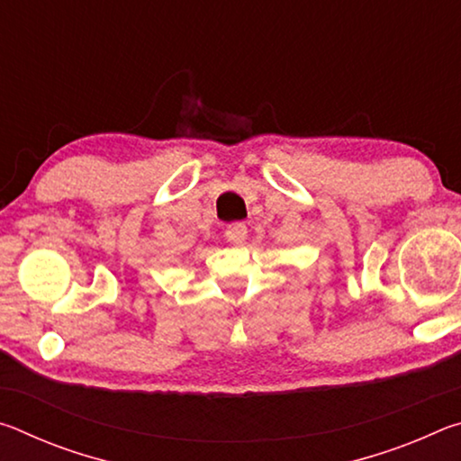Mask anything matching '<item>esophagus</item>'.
Here are the masks:
<instances>
[{
	"instance_id": "34e87169",
	"label": "esophagus",
	"mask_w": 461,
	"mask_h": 461,
	"mask_svg": "<svg viewBox=\"0 0 461 461\" xmlns=\"http://www.w3.org/2000/svg\"><path fill=\"white\" fill-rule=\"evenodd\" d=\"M246 238H248L246 223L236 221V223H230L228 228H225V240L231 241V244H244Z\"/></svg>"
}]
</instances>
